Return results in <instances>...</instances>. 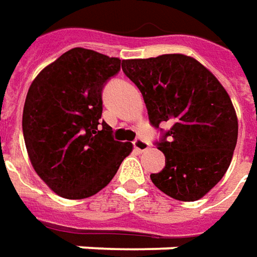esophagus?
Returning a JSON list of instances; mask_svg holds the SVG:
<instances>
[{"label": "esophagus", "mask_w": 257, "mask_h": 257, "mask_svg": "<svg viewBox=\"0 0 257 257\" xmlns=\"http://www.w3.org/2000/svg\"><path fill=\"white\" fill-rule=\"evenodd\" d=\"M134 149L137 150V151H140V153H144V151H147L149 150V143L147 141H144L143 139H137V140H134Z\"/></svg>", "instance_id": "34e87169"}]
</instances>
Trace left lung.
I'll use <instances>...</instances> for the list:
<instances>
[{"mask_svg":"<svg viewBox=\"0 0 257 257\" xmlns=\"http://www.w3.org/2000/svg\"><path fill=\"white\" fill-rule=\"evenodd\" d=\"M121 68L140 89L151 124H171L158 143L165 167L150 175L153 184L178 201L205 197L228 171L236 147L237 117L228 92L209 69L182 53L125 59Z\"/></svg>","mask_w":257,"mask_h":257,"instance_id":"obj_1","label":"left lung"}]
</instances>
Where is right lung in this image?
Here are the masks:
<instances>
[{
    "label": "right lung",
    "instance_id": "add662e5",
    "mask_svg": "<svg viewBox=\"0 0 257 257\" xmlns=\"http://www.w3.org/2000/svg\"><path fill=\"white\" fill-rule=\"evenodd\" d=\"M123 60L73 48L44 68L29 86L22 132L31 164L55 194L83 199L97 194L133 151L100 120L101 89Z\"/></svg>",
    "mask_w": 257,
    "mask_h": 257
}]
</instances>
